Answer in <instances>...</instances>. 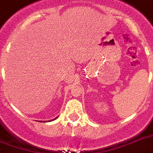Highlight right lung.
Returning a JSON list of instances; mask_svg holds the SVG:
<instances>
[{"instance_id": "right-lung-1", "label": "right lung", "mask_w": 153, "mask_h": 153, "mask_svg": "<svg viewBox=\"0 0 153 153\" xmlns=\"http://www.w3.org/2000/svg\"><path fill=\"white\" fill-rule=\"evenodd\" d=\"M56 119H57V117L54 119H53V120H49V121H53V120H56ZM39 122H41V121H39ZM45 122H46V121H45Z\"/></svg>"}]
</instances>
